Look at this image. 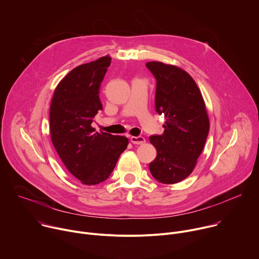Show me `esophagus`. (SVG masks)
I'll use <instances>...</instances> for the list:
<instances>
[{
  "mask_svg": "<svg viewBox=\"0 0 259 259\" xmlns=\"http://www.w3.org/2000/svg\"><path fill=\"white\" fill-rule=\"evenodd\" d=\"M131 142L134 144H143L145 143V138L142 136H132L131 138Z\"/></svg>",
  "mask_w": 259,
  "mask_h": 259,
  "instance_id": "34e87169",
  "label": "esophagus"
}]
</instances>
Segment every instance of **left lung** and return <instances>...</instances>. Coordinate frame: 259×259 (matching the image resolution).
<instances>
[{
	"mask_svg": "<svg viewBox=\"0 0 259 259\" xmlns=\"http://www.w3.org/2000/svg\"><path fill=\"white\" fill-rule=\"evenodd\" d=\"M146 66L157 80L156 109L165 116L164 133L150 137L157 157L149 167L158 181L174 184L193 172L204 149L210 126L206 104L186 70L161 61Z\"/></svg>",
	"mask_w": 259,
	"mask_h": 259,
	"instance_id": "1",
	"label": "left lung"
}]
</instances>
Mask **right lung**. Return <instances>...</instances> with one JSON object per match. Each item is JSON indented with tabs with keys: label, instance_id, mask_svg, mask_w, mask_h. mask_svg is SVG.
Returning a JSON list of instances; mask_svg holds the SVG:
<instances>
[{
	"label": "right lung",
	"instance_id": "obj_1",
	"mask_svg": "<svg viewBox=\"0 0 259 259\" xmlns=\"http://www.w3.org/2000/svg\"><path fill=\"white\" fill-rule=\"evenodd\" d=\"M112 57L81 64L70 70L56 86L50 105V135L66 169L86 186L108 178L128 138L95 132L91 126L98 110L100 83Z\"/></svg>",
	"mask_w": 259,
	"mask_h": 259
}]
</instances>
